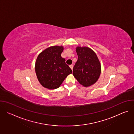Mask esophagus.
Segmentation results:
<instances>
[{"label": "esophagus", "mask_w": 134, "mask_h": 134, "mask_svg": "<svg viewBox=\"0 0 134 134\" xmlns=\"http://www.w3.org/2000/svg\"><path fill=\"white\" fill-rule=\"evenodd\" d=\"M69 67H70V68L71 69V70H72V68H73V66H72V65H69Z\"/></svg>", "instance_id": "1"}]
</instances>
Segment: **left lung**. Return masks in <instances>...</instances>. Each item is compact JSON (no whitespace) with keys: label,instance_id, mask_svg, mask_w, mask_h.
Listing matches in <instances>:
<instances>
[{"label":"left lung","instance_id":"1","mask_svg":"<svg viewBox=\"0 0 134 134\" xmlns=\"http://www.w3.org/2000/svg\"><path fill=\"white\" fill-rule=\"evenodd\" d=\"M78 59L73 68L72 74L79 83L84 87L90 86L99 80L101 66L95 52L87 47H77Z\"/></svg>","mask_w":134,"mask_h":134}]
</instances>
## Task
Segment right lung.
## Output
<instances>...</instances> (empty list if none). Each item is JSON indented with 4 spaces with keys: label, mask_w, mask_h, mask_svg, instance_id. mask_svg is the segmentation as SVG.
I'll use <instances>...</instances> for the list:
<instances>
[{
    "label": "right lung",
    "mask_w": 134,
    "mask_h": 134,
    "mask_svg": "<svg viewBox=\"0 0 134 134\" xmlns=\"http://www.w3.org/2000/svg\"><path fill=\"white\" fill-rule=\"evenodd\" d=\"M63 46L50 47L38 55L35 70L38 81L49 90L58 88L72 70L62 57Z\"/></svg>",
    "instance_id": "1"
}]
</instances>
